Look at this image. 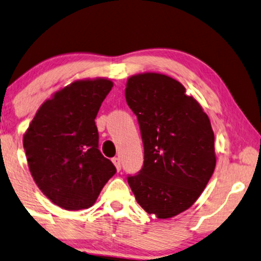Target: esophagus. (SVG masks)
Returning a JSON list of instances; mask_svg holds the SVG:
<instances>
[{
    "mask_svg": "<svg viewBox=\"0 0 261 261\" xmlns=\"http://www.w3.org/2000/svg\"><path fill=\"white\" fill-rule=\"evenodd\" d=\"M112 162L114 163V166H116L117 171L119 172L120 169H121V162H120V159H119V158H113V159H112Z\"/></svg>",
    "mask_w": 261,
    "mask_h": 261,
    "instance_id": "1",
    "label": "esophagus"
}]
</instances>
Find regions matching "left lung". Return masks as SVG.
<instances>
[{
    "label": "left lung",
    "mask_w": 261,
    "mask_h": 261,
    "mask_svg": "<svg viewBox=\"0 0 261 261\" xmlns=\"http://www.w3.org/2000/svg\"><path fill=\"white\" fill-rule=\"evenodd\" d=\"M136 114L144 162L127 182L149 215L169 218L193 205L215 171L209 117L181 83L155 72L131 76L125 88Z\"/></svg>",
    "instance_id": "obj_1"
}]
</instances>
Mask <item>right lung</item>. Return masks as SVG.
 <instances>
[{
  "label": "right lung",
  "mask_w": 261,
  "mask_h": 261,
  "mask_svg": "<svg viewBox=\"0 0 261 261\" xmlns=\"http://www.w3.org/2000/svg\"><path fill=\"white\" fill-rule=\"evenodd\" d=\"M113 83L75 81L46 100L23 136L38 187L65 210L92 206L117 169L99 150L95 117Z\"/></svg>",
  "instance_id": "1"
}]
</instances>
